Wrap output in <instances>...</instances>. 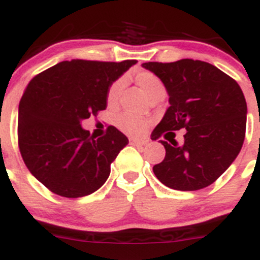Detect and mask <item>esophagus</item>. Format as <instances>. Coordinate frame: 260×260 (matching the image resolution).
I'll return each instance as SVG.
<instances>
[{"mask_svg":"<svg viewBox=\"0 0 260 260\" xmlns=\"http://www.w3.org/2000/svg\"><path fill=\"white\" fill-rule=\"evenodd\" d=\"M131 145L136 146V147H142V146H145V142H142V141H138V140H131Z\"/></svg>","mask_w":260,"mask_h":260,"instance_id":"obj_1","label":"esophagus"}]
</instances>
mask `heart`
Here are the masks:
<instances>
[{
  "label": "heart",
  "instance_id": "1",
  "mask_svg": "<svg viewBox=\"0 0 260 260\" xmlns=\"http://www.w3.org/2000/svg\"><path fill=\"white\" fill-rule=\"evenodd\" d=\"M133 79H135L136 84L148 95L151 100L156 96H160V95H165V86H164L162 81L152 72L137 71L133 75ZM123 84H124L123 79H118L110 84L107 91L108 104H115L123 89ZM114 124L122 132L133 136V137H137L145 132L148 125V120L146 118L140 117V115L132 114V113H120L114 118Z\"/></svg>",
  "mask_w": 260,
  "mask_h": 260
}]
</instances>
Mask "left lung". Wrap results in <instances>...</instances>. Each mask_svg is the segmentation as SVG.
Segmentation results:
<instances>
[{
    "label": "left lung",
    "instance_id": "8db88e82",
    "mask_svg": "<svg viewBox=\"0 0 260 260\" xmlns=\"http://www.w3.org/2000/svg\"><path fill=\"white\" fill-rule=\"evenodd\" d=\"M143 69L162 81L170 107L151 133V140L166 132L185 129L184 143L160 141L165 158L153 166L156 178L176 190H198L217 180L243 147L246 128L245 98L238 82L213 64L180 59L147 62Z\"/></svg>",
    "mask_w": 260,
    "mask_h": 260
}]
</instances>
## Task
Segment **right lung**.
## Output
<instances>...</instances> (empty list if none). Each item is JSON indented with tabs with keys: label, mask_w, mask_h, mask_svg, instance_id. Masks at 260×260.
Returning <instances> with one entry per match:
<instances>
[{
	"label": "right lung",
	"mask_w": 260,
	"mask_h": 260,
	"mask_svg": "<svg viewBox=\"0 0 260 260\" xmlns=\"http://www.w3.org/2000/svg\"><path fill=\"white\" fill-rule=\"evenodd\" d=\"M136 63L63 60L29 82L19 104V147L30 173L50 191L80 198L107 181L128 138L113 125L95 138L81 122L107 109L108 87Z\"/></svg>",
	"instance_id": "add662e5"
}]
</instances>
